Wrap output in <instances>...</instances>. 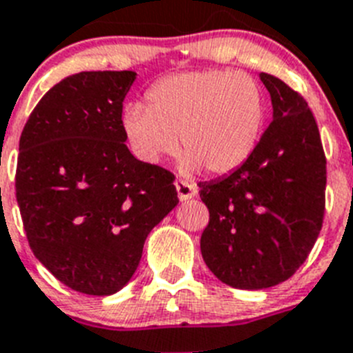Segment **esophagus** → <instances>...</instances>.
I'll use <instances>...</instances> for the list:
<instances>
[{"instance_id": "obj_1", "label": "esophagus", "mask_w": 353, "mask_h": 353, "mask_svg": "<svg viewBox=\"0 0 353 353\" xmlns=\"http://www.w3.org/2000/svg\"><path fill=\"white\" fill-rule=\"evenodd\" d=\"M176 190H177V196H179V200H190L196 195V186L193 183H188V181L177 179Z\"/></svg>"}]
</instances>
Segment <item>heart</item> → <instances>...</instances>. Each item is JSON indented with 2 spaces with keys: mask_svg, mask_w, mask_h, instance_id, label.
Segmentation results:
<instances>
[{
  "mask_svg": "<svg viewBox=\"0 0 353 353\" xmlns=\"http://www.w3.org/2000/svg\"><path fill=\"white\" fill-rule=\"evenodd\" d=\"M265 125L259 82L232 70L183 72L148 91V105H130L123 130L141 160L157 163L183 145L184 170L230 174L255 153Z\"/></svg>",
  "mask_w": 353,
  "mask_h": 353,
  "instance_id": "1",
  "label": "heart"
}]
</instances>
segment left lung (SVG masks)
Returning <instances> with one entry per match:
<instances>
[{
    "label": "left lung",
    "mask_w": 353,
    "mask_h": 353,
    "mask_svg": "<svg viewBox=\"0 0 353 353\" xmlns=\"http://www.w3.org/2000/svg\"><path fill=\"white\" fill-rule=\"evenodd\" d=\"M272 123L250 160L220 179L199 183L209 209L200 237L205 265L225 285L262 290L290 278L315 244L325 209V154L306 100L260 74Z\"/></svg>",
    "instance_id": "obj_1"
}]
</instances>
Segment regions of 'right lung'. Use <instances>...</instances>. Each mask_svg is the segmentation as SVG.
Masks as SVG:
<instances>
[{"label": "right lung", "instance_id": "add662e5", "mask_svg": "<svg viewBox=\"0 0 353 353\" xmlns=\"http://www.w3.org/2000/svg\"><path fill=\"white\" fill-rule=\"evenodd\" d=\"M135 72H81L50 88L19 142L15 192L34 256L66 287L112 295L145 237L177 205L174 176L126 148Z\"/></svg>", "mask_w": 353, "mask_h": 353}]
</instances>
